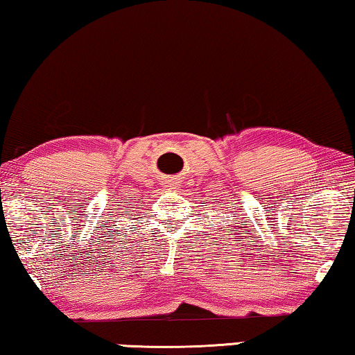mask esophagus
Masks as SVG:
<instances>
[{
	"instance_id": "1",
	"label": "esophagus",
	"mask_w": 355,
	"mask_h": 355,
	"mask_svg": "<svg viewBox=\"0 0 355 355\" xmlns=\"http://www.w3.org/2000/svg\"><path fill=\"white\" fill-rule=\"evenodd\" d=\"M169 187H171V186H169Z\"/></svg>"
}]
</instances>
